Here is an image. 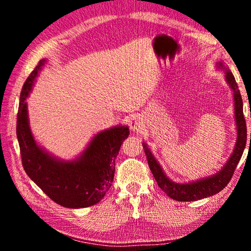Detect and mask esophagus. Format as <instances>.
Segmentation results:
<instances>
[{
    "label": "esophagus",
    "instance_id": "1",
    "mask_svg": "<svg viewBox=\"0 0 251 251\" xmlns=\"http://www.w3.org/2000/svg\"><path fill=\"white\" fill-rule=\"evenodd\" d=\"M129 126L134 133H139L144 128L143 120L139 116H133L129 120Z\"/></svg>",
    "mask_w": 251,
    "mask_h": 251
}]
</instances>
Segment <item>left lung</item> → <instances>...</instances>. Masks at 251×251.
<instances>
[{
  "label": "left lung",
  "instance_id": "1",
  "mask_svg": "<svg viewBox=\"0 0 251 251\" xmlns=\"http://www.w3.org/2000/svg\"><path fill=\"white\" fill-rule=\"evenodd\" d=\"M216 66H217V69L225 71V78H226L227 84L232 91L233 104H235V121L237 127L236 145L233 147L232 154L229 157L227 163L224 165V167L211 176L201 178V179H197L195 181L179 184V182H175L169 179L166 176V174L164 173L163 168L160 167L158 161L156 160L155 156L151 154L150 148L147 147V144L143 143V148L147 157L148 166H150L151 172L154 175L157 185L160 187V189L168 197L178 201H199V199L207 198L212 196V195H216L220 190L224 189L228 182L230 181L233 172H235L246 147V142H247V127H246V121L244 117L243 99H241L240 92L238 90L236 79L228 67L225 65L224 62H218Z\"/></svg>",
  "mask_w": 251,
  "mask_h": 251
}]
</instances>
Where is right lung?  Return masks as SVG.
<instances>
[{
	"label": "right lung",
	"instance_id": "add662e5",
	"mask_svg": "<svg viewBox=\"0 0 251 251\" xmlns=\"http://www.w3.org/2000/svg\"><path fill=\"white\" fill-rule=\"evenodd\" d=\"M46 63L40 61L24 83L21 92L16 122V136L25 173L58 205L85 208L104 198L112 186L115 159L129 128L117 125L96 134L85 151L73 160H62L50 155L34 139L28 122L26 99L34 82Z\"/></svg>",
	"mask_w": 251,
	"mask_h": 251
}]
</instances>
